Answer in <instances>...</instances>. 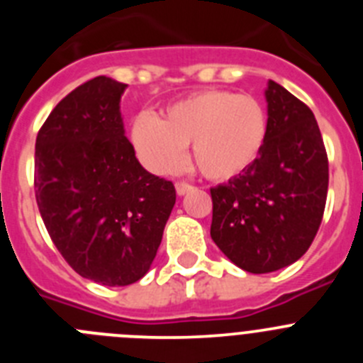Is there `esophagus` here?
Masks as SVG:
<instances>
[{
  "mask_svg": "<svg viewBox=\"0 0 363 363\" xmlns=\"http://www.w3.org/2000/svg\"><path fill=\"white\" fill-rule=\"evenodd\" d=\"M192 189H194L192 185L185 184V182H178V184H176V194H178V196H184V194H187Z\"/></svg>",
  "mask_w": 363,
  "mask_h": 363,
  "instance_id": "1",
  "label": "esophagus"
}]
</instances>
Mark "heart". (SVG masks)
Masks as SVG:
<instances>
[{
  "mask_svg": "<svg viewBox=\"0 0 363 363\" xmlns=\"http://www.w3.org/2000/svg\"><path fill=\"white\" fill-rule=\"evenodd\" d=\"M269 120L258 99L230 91L192 92L167 105L162 118L140 112L130 127L136 152L149 169L172 172L185 147L205 178L225 182L258 160L267 140Z\"/></svg>",
  "mask_w": 363,
  "mask_h": 363,
  "instance_id": "b5f03b06",
  "label": "heart"
}]
</instances>
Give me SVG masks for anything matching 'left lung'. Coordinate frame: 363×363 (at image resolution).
<instances>
[{"label": "left lung", "mask_w": 363, "mask_h": 363, "mask_svg": "<svg viewBox=\"0 0 363 363\" xmlns=\"http://www.w3.org/2000/svg\"><path fill=\"white\" fill-rule=\"evenodd\" d=\"M267 140L258 160L211 189V238L252 274L278 271L306 255L322 223L329 163L314 114L269 79Z\"/></svg>", "instance_id": "8db88e82"}]
</instances>
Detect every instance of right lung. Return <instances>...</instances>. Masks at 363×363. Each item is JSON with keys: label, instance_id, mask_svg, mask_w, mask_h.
<instances>
[{"label": "right lung", "instance_id": "1", "mask_svg": "<svg viewBox=\"0 0 363 363\" xmlns=\"http://www.w3.org/2000/svg\"><path fill=\"white\" fill-rule=\"evenodd\" d=\"M127 85L98 76L67 94L36 138L34 187L43 223L86 280L143 278L176 203L172 182L140 165L120 101Z\"/></svg>", "mask_w": 363, "mask_h": 363}]
</instances>
